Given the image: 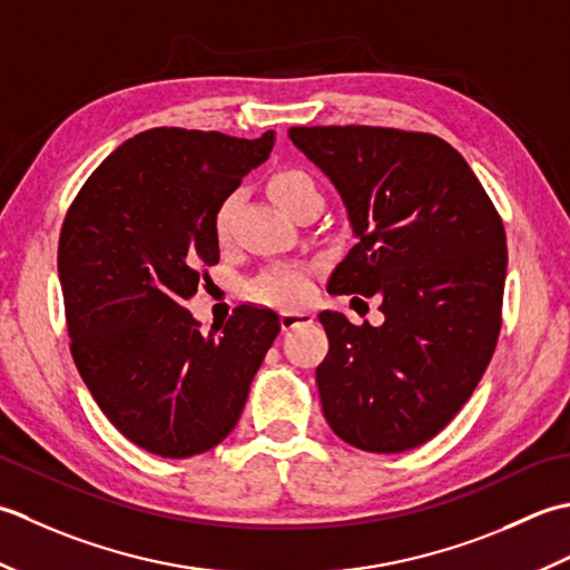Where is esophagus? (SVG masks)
Returning <instances> with one entry per match:
<instances>
[{
	"label": "esophagus",
	"mask_w": 570,
	"mask_h": 570,
	"mask_svg": "<svg viewBox=\"0 0 570 570\" xmlns=\"http://www.w3.org/2000/svg\"><path fill=\"white\" fill-rule=\"evenodd\" d=\"M315 320L309 309H283L281 312V327L283 330H295L299 324H307Z\"/></svg>",
	"instance_id": "34e87169"
}]
</instances>
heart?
<instances>
[{
	"mask_svg": "<svg viewBox=\"0 0 570 570\" xmlns=\"http://www.w3.org/2000/svg\"><path fill=\"white\" fill-rule=\"evenodd\" d=\"M271 196L273 202L283 208L285 214H289V208L299 204L305 196L317 194L315 181H312L309 174L299 171V169H283L271 177ZM238 206V196L230 194L224 202L218 204L216 214H214V230L216 238L224 240L230 230V220H234ZM307 275L297 271V268H283V271H273L268 275H263L258 283L250 287L253 297L258 302H268V305H297V302L305 299L307 295Z\"/></svg>",
	"mask_w": 570,
	"mask_h": 570,
	"instance_id": "1",
	"label": "heart"
}]
</instances>
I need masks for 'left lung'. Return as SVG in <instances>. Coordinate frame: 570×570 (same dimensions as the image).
Returning a JSON list of instances; mask_svg holds the SVG:
<instances>
[{"instance_id": "8db88e82", "label": "left lung", "mask_w": 570, "mask_h": 570, "mask_svg": "<svg viewBox=\"0 0 570 570\" xmlns=\"http://www.w3.org/2000/svg\"><path fill=\"white\" fill-rule=\"evenodd\" d=\"M293 145L332 181L354 248L332 295L381 297L383 322H320L322 411L366 452L423 445L458 415L502 327L507 236L468 161L445 139L393 127H289Z\"/></svg>"}]
</instances>
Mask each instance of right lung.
<instances>
[{"mask_svg":"<svg viewBox=\"0 0 570 570\" xmlns=\"http://www.w3.org/2000/svg\"><path fill=\"white\" fill-rule=\"evenodd\" d=\"M275 132L155 127L90 174L58 240V281L80 379L118 431L153 455L191 458L234 431L281 320L238 307L199 332L184 307L218 263L214 214L271 157Z\"/></svg>","mask_w":570,"mask_h":570,"instance_id":"obj_1","label":"right lung"}]
</instances>
